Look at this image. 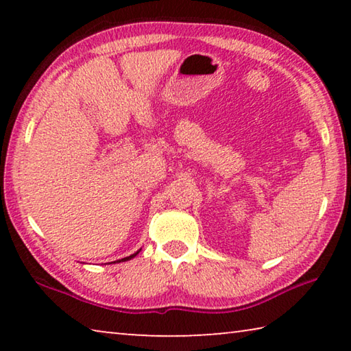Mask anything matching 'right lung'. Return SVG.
<instances>
[{"mask_svg":"<svg viewBox=\"0 0 351 351\" xmlns=\"http://www.w3.org/2000/svg\"><path fill=\"white\" fill-rule=\"evenodd\" d=\"M141 252V249H139V251L138 252H134V254H132V255H128V257H123V258H121V260H117V263H121V261H128V260H132L133 257H136V255H138ZM114 263H116V261H114Z\"/></svg>","mask_w":351,"mask_h":351,"instance_id":"add662e5","label":"right lung"}]
</instances>
